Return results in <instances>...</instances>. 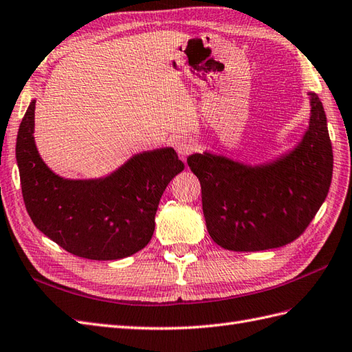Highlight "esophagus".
Instances as JSON below:
<instances>
[{
	"label": "esophagus",
	"instance_id": "1",
	"mask_svg": "<svg viewBox=\"0 0 352 352\" xmlns=\"http://www.w3.org/2000/svg\"><path fill=\"white\" fill-rule=\"evenodd\" d=\"M175 151L178 153V156L184 160L188 155H192L195 151V144L190 140L182 138L175 142Z\"/></svg>",
	"mask_w": 352,
	"mask_h": 352
}]
</instances>
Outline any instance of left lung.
I'll list each match as a JSON object with an SVG mask.
<instances>
[{"instance_id":"8db88e82","label":"left lung","mask_w":352,"mask_h":352,"mask_svg":"<svg viewBox=\"0 0 352 352\" xmlns=\"http://www.w3.org/2000/svg\"><path fill=\"white\" fill-rule=\"evenodd\" d=\"M309 126L285 155L262 165H245L221 155L187 157L199 178L210 236L230 251H262L299 238L326 201L333 151L320 98L309 92Z\"/></svg>"}]
</instances>
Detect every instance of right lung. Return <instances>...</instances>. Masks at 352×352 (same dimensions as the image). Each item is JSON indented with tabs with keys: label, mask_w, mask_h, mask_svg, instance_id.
Instances as JSON below:
<instances>
[{
	"label": "right lung",
	"mask_w": 352,
	"mask_h": 352,
	"mask_svg": "<svg viewBox=\"0 0 352 352\" xmlns=\"http://www.w3.org/2000/svg\"><path fill=\"white\" fill-rule=\"evenodd\" d=\"M32 99L19 126L16 160L23 202L35 228L68 253L117 260L138 253L155 232L166 186L184 169L173 147L142 151L110 175L68 179L44 164L34 141Z\"/></svg>",
	"instance_id": "obj_1"
}]
</instances>
